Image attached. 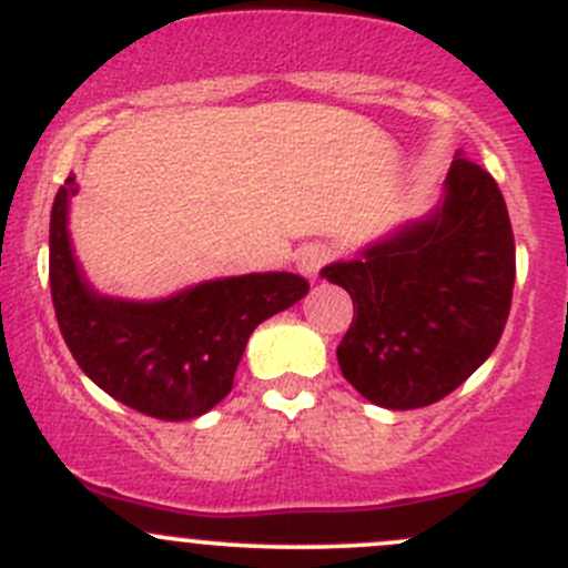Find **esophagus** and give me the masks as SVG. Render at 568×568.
<instances>
[{"instance_id":"obj_1","label":"esophagus","mask_w":568,"mask_h":568,"mask_svg":"<svg viewBox=\"0 0 568 568\" xmlns=\"http://www.w3.org/2000/svg\"><path fill=\"white\" fill-rule=\"evenodd\" d=\"M329 261V250L324 247V244H305V247L300 250V255H296V268H300V274H305L307 280H316L321 266Z\"/></svg>"}]
</instances>
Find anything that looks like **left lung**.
Segmentation results:
<instances>
[{"label": "left lung", "instance_id": "8db88e82", "mask_svg": "<svg viewBox=\"0 0 568 568\" xmlns=\"http://www.w3.org/2000/svg\"><path fill=\"white\" fill-rule=\"evenodd\" d=\"M321 277L354 302L337 346L348 385L385 409L434 404L489 359L511 311L506 200L486 170L454 159L426 216L398 222Z\"/></svg>", "mask_w": 568, "mask_h": 568}]
</instances>
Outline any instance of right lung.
<instances>
[{"instance_id":"1","label":"right lung","mask_w":568,"mask_h":568,"mask_svg":"<svg viewBox=\"0 0 568 568\" xmlns=\"http://www.w3.org/2000/svg\"><path fill=\"white\" fill-rule=\"evenodd\" d=\"M73 173L49 227V285L57 324L79 368L120 404L159 420H192L233 387L257 324L311 291L291 272H252L186 285L159 300H125L90 285L73 255L68 214Z\"/></svg>"}]
</instances>
